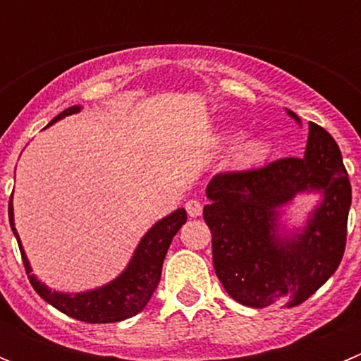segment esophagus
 Segmentation results:
<instances>
[{"label": "esophagus", "instance_id": "esophagus-1", "mask_svg": "<svg viewBox=\"0 0 361 361\" xmlns=\"http://www.w3.org/2000/svg\"><path fill=\"white\" fill-rule=\"evenodd\" d=\"M186 212L191 219H197V216L202 215V204L197 199H191L186 202Z\"/></svg>", "mask_w": 361, "mask_h": 361}]
</instances>
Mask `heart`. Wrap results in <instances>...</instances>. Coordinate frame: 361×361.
I'll list each match as a JSON object with an SVG mask.
<instances>
[{
	"label": "heart",
	"mask_w": 361,
	"mask_h": 361,
	"mask_svg": "<svg viewBox=\"0 0 361 361\" xmlns=\"http://www.w3.org/2000/svg\"><path fill=\"white\" fill-rule=\"evenodd\" d=\"M237 133H228V139H235ZM269 153V145L260 135H244L240 137L229 153V164L237 170H250L255 166L262 164Z\"/></svg>",
	"instance_id": "heart-1"
}]
</instances>
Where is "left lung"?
I'll list each match as a JSON object with an SVG mask.
<instances>
[{
  "label": "left lung",
  "mask_w": 361,
  "mask_h": 361,
  "mask_svg": "<svg viewBox=\"0 0 361 361\" xmlns=\"http://www.w3.org/2000/svg\"><path fill=\"white\" fill-rule=\"evenodd\" d=\"M302 126L295 111L286 110ZM304 195L319 200L305 224L287 212ZM204 220L213 235V267L235 302L262 309L302 304L333 276L345 251L350 183L342 153L309 123L302 159L242 173H220L206 188Z\"/></svg>",
  "instance_id": "left-lung-1"
}]
</instances>
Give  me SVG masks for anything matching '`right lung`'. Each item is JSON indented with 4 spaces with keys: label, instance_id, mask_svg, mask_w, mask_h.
I'll use <instances>...</instances> for the list:
<instances>
[{
    "label": "right lung",
    "instance_id": "obj_1",
    "mask_svg": "<svg viewBox=\"0 0 361 361\" xmlns=\"http://www.w3.org/2000/svg\"><path fill=\"white\" fill-rule=\"evenodd\" d=\"M81 110L82 106H79V104L66 108L59 116L54 117L50 124L65 119L68 116H73V114H79ZM186 219V209L178 208L171 212L170 215L157 220L142 235L132 258H130V262L114 280L99 286V288L88 289V291L65 293L49 288L47 283L41 282L32 273L30 260L25 253L23 244H21V238H19L18 229H16L14 224L12 197L11 202H8V220H11L14 237L18 238L19 251H21V257H23L25 269H27L32 288L36 289L37 295L44 302L54 305L57 311L65 312V314L75 318V320L86 322V324H111V322L126 320V318L139 314L146 307L153 291L157 289L159 280H161L162 262H164V257L168 253V247H170L178 229L183 228Z\"/></svg>",
    "mask_w": 361,
    "mask_h": 361
}]
</instances>
